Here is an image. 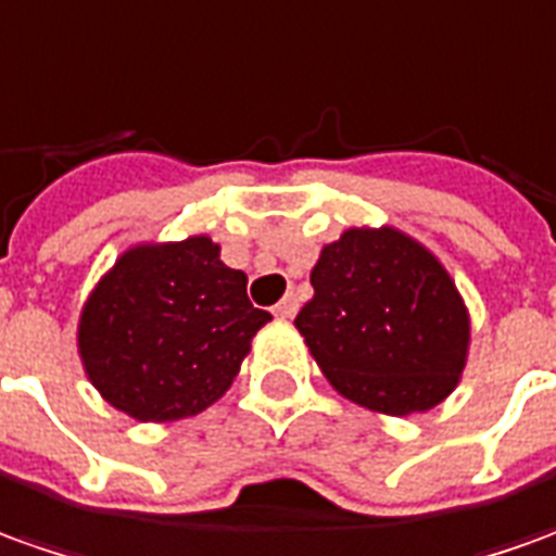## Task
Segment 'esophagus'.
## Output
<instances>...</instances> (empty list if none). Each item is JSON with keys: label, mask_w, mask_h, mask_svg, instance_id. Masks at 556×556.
<instances>
[{"label": "esophagus", "mask_w": 556, "mask_h": 556, "mask_svg": "<svg viewBox=\"0 0 556 556\" xmlns=\"http://www.w3.org/2000/svg\"><path fill=\"white\" fill-rule=\"evenodd\" d=\"M294 313H298V298H294V294H286L277 307H274V316H277V319H292Z\"/></svg>", "instance_id": "34e87169"}]
</instances>
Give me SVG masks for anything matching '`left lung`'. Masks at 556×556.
I'll use <instances>...</instances> for the list:
<instances>
[{
  "mask_svg": "<svg viewBox=\"0 0 556 556\" xmlns=\"http://www.w3.org/2000/svg\"><path fill=\"white\" fill-rule=\"evenodd\" d=\"M294 316L326 380L387 417L441 405L459 387L471 343L466 298L435 252L405 230L346 228L309 270Z\"/></svg>",
  "mask_w": 556,
  "mask_h": 556,
  "instance_id": "left-lung-1",
  "label": "left lung"
}]
</instances>
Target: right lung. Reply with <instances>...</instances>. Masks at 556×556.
<instances>
[{
  "label": "right lung",
  "instance_id": "obj_1",
  "mask_svg": "<svg viewBox=\"0 0 556 556\" xmlns=\"http://www.w3.org/2000/svg\"><path fill=\"white\" fill-rule=\"evenodd\" d=\"M270 313L249 304L247 274L206 233L121 252L78 313V358L109 405L139 422H176L215 405Z\"/></svg>",
  "mask_w": 556,
  "mask_h": 556
}]
</instances>
